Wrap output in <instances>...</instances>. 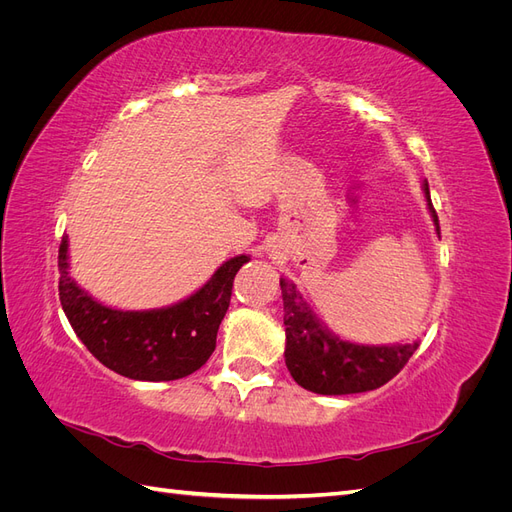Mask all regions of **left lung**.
<instances>
[{
  "label": "left lung",
  "instance_id": "left-lung-1",
  "mask_svg": "<svg viewBox=\"0 0 512 512\" xmlns=\"http://www.w3.org/2000/svg\"><path fill=\"white\" fill-rule=\"evenodd\" d=\"M423 192L440 235L438 215L431 205L427 181L423 183ZM280 286L284 299L286 367L294 382L307 391L320 395H350L380 389L404 369L418 348V342L395 346L344 342L316 318L297 286L284 277H280Z\"/></svg>",
  "mask_w": 512,
  "mask_h": 512
}]
</instances>
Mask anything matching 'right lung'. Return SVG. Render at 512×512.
Instances as JSON below:
<instances>
[{"instance_id": "obj_1", "label": "right lung", "mask_w": 512, "mask_h": 512, "mask_svg": "<svg viewBox=\"0 0 512 512\" xmlns=\"http://www.w3.org/2000/svg\"><path fill=\"white\" fill-rule=\"evenodd\" d=\"M250 256H235L211 275L192 297L143 312L106 307L70 277L68 237L59 245V301L76 337L96 359L117 374L145 380H179L203 367L215 350L226 316L232 280Z\"/></svg>"}]
</instances>
